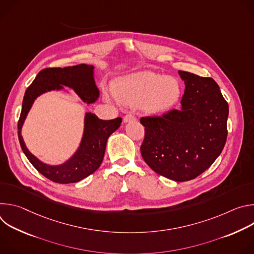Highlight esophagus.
<instances>
[{
	"mask_svg": "<svg viewBox=\"0 0 254 254\" xmlns=\"http://www.w3.org/2000/svg\"><path fill=\"white\" fill-rule=\"evenodd\" d=\"M135 120V118L131 115V114H128V115H127L125 118H124V123H129V122H132V121H134Z\"/></svg>",
	"mask_w": 254,
	"mask_h": 254,
	"instance_id": "esophagus-1",
	"label": "esophagus"
}]
</instances>
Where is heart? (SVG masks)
Wrapping results in <instances>:
<instances>
[{
  "label": "heart",
  "instance_id": "b5f03b06",
  "mask_svg": "<svg viewBox=\"0 0 254 254\" xmlns=\"http://www.w3.org/2000/svg\"><path fill=\"white\" fill-rule=\"evenodd\" d=\"M117 99L127 106H139L144 113L170 110L180 99V82L172 76L140 71L119 78L113 85Z\"/></svg>",
  "mask_w": 254,
  "mask_h": 254
}]
</instances>
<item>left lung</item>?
Here are the masks:
<instances>
[{
  "instance_id": "left-lung-1",
  "label": "left lung",
  "mask_w": 254,
  "mask_h": 254,
  "mask_svg": "<svg viewBox=\"0 0 254 254\" xmlns=\"http://www.w3.org/2000/svg\"><path fill=\"white\" fill-rule=\"evenodd\" d=\"M185 82L181 107L163 117L141 118L140 154L150 168L176 182L205 172L221 154L227 138L228 103L210 77L179 71Z\"/></svg>"
}]
</instances>
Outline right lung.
Returning a JSON list of instances; mask_svg holds the SVG:
<instances>
[{
  "label": "right lung",
  "instance_id": "add662e5",
  "mask_svg": "<svg viewBox=\"0 0 254 254\" xmlns=\"http://www.w3.org/2000/svg\"><path fill=\"white\" fill-rule=\"evenodd\" d=\"M65 86L74 90L81 100L87 104L95 102L99 97L93 65L80 64L64 68H45L39 72L27 88L18 123L19 141L27 159L40 174L59 184L76 183L94 173L102 163L108 137L122 124L121 118L102 121L94 114L86 113L82 137L75 153L59 165L43 163L26 147L21 133L22 127L36 98L53 90L69 93L65 90Z\"/></svg>",
  "mask_w": 254,
  "mask_h": 254
}]
</instances>
